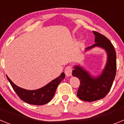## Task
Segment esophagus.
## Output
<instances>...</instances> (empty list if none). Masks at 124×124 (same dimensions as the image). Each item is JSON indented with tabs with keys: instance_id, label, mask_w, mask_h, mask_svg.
<instances>
[{
	"instance_id": "esophagus-1",
	"label": "esophagus",
	"mask_w": 124,
	"mask_h": 124,
	"mask_svg": "<svg viewBox=\"0 0 124 124\" xmlns=\"http://www.w3.org/2000/svg\"><path fill=\"white\" fill-rule=\"evenodd\" d=\"M72 71H73V68H72L71 66H67L65 70H64V73H65L66 76L69 77V76H71L72 74Z\"/></svg>"
}]
</instances>
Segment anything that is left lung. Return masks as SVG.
<instances>
[{"label": "left lung", "instance_id": "obj_1", "mask_svg": "<svg viewBox=\"0 0 124 124\" xmlns=\"http://www.w3.org/2000/svg\"><path fill=\"white\" fill-rule=\"evenodd\" d=\"M95 35V43L87 47V51L94 48L105 50L107 61L104 68L100 74L93 76L81 66L75 65L72 75L79 79L80 86L77 93L78 97L82 101L93 102L105 97L111 88L116 74V53L114 47L107 37L102 34L93 31Z\"/></svg>", "mask_w": 124, "mask_h": 124}]
</instances>
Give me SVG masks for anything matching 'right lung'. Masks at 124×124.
<instances>
[{
  "mask_svg": "<svg viewBox=\"0 0 124 124\" xmlns=\"http://www.w3.org/2000/svg\"><path fill=\"white\" fill-rule=\"evenodd\" d=\"M64 78L65 74L64 73H62L60 76L51 81L43 87L36 90H27L17 86L7 76V78L10 83L12 87L22 100L30 104L37 106L45 104L52 99L57 87Z\"/></svg>",
  "mask_w": 124,
  "mask_h": 124,
  "instance_id": "right-lung-1",
  "label": "right lung"
}]
</instances>
